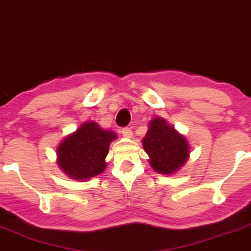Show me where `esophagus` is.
<instances>
[{"label":"esophagus","mask_w":251,"mask_h":251,"mask_svg":"<svg viewBox=\"0 0 251 251\" xmlns=\"http://www.w3.org/2000/svg\"><path fill=\"white\" fill-rule=\"evenodd\" d=\"M121 133H123L124 137H127V139L132 137V130H131V127H124L121 130Z\"/></svg>","instance_id":"esophagus-1"}]
</instances>
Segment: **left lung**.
Masks as SVG:
<instances>
[{"instance_id": "obj_1", "label": "left lung", "mask_w": 251, "mask_h": 251, "mask_svg": "<svg viewBox=\"0 0 251 251\" xmlns=\"http://www.w3.org/2000/svg\"><path fill=\"white\" fill-rule=\"evenodd\" d=\"M145 151L150 156V163L154 171L170 175L184 165L189 154L186 139L163 119H153L142 140Z\"/></svg>"}]
</instances>
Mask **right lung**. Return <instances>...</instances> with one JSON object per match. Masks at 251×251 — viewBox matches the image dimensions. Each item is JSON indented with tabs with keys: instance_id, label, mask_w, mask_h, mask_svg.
I'll return each mask as SVG.
<instances>
[{
	"instance_id": "right-lung-1",
	"label": "right lung",
	"mask_w": 251,
	"mask_h": 251,
	"mask_svg": "<svg viewBox=\"0 0 251 251\" xmlns=\"http://www.w3.org/2000/svg\"><path fill=\"white\" fill-rule=\"evenodd\" d=\"M116 139L111 131L101 130L95 123H85L58 147V163L69 177L88 179L105 170L110 142Z\"/></svg>"
}]
</instances>
